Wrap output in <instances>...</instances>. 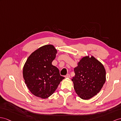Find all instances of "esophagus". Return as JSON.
I'll return each instance as SVG.
<instances>
[{"label": "esophagus", "mask_w": 121, "mask_h": 121, "mask_svg": "<svg viewBox=\"0 0 121 121\" xmlns=\"http://www.w3.org/2000/svg\"><path fill=\"white\" fill-rule=\"evenodd\" d=\"M65 77L66 78H69L70 77V75L69 74H67L65 76Z\"/></svg>", "instance_id": "1"}]
</instances>
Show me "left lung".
Instances as JSON below:
<instances>
[{"instance_id": "8db88e82", "label": "left lung", "mask_w": 121, "mask_h": 121, "mask_svg": "<svg viewBox=\"0 0 121 121\" xmlns=\"http://www.w3.org/2000/svg\"><path fill=\"white\" fill-rule=\"evenodd\" d=\"M72 79L76 94L82 99H89L96 95L106 81V70L103 64L91 56L83 57L74 69Z\"/></svg>"}]
</instances>
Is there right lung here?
Segmentation results:
<instances>
[{
	"label": "right lung",
	"mask_w": 121,
	"mask_h": 121,
	"mask_svg": "<svg viewBox=\"0 0 121 121\" xmlns=\"http://www.w3.org/2000/svg\"><path fill=\"white\" fill-rule=\"evenodd\" d=\"M57 53L52 45L40 47L26 60L23 68V77L31 92L36 96L47 99L57 89L65 78L57 67L52 65Z\"/></svg>",
	"instance_id": "add662e5"
}]
</instances>
